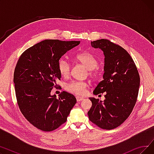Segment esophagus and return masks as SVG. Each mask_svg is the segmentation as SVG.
<instances>
[{"instance_id": "esophagus-1", "label": "esophagus", "mask_w": 154, "mask_h": 154, "mask_svg": "<svg viewBox=\"0 0 154 154\" xmlns=\"http://www.w3.org/2000/svg\"><path fill=\"white\" fill-rule=\"evenodd\" d=\"M76 99L77 102H80L81 100H84L83 97H76Z\"/></svg>"}]
</instances>
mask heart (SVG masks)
<instances>
[{"label":"heart","instance_id":"heart-1","mask_svg":"<svg viewBox=\"0 0 154 154\" xmlns=\"http://www.w3.org/2000/svg\"><path fill=\"white\" fill-rule=\"evenodd\" d=\"M74 58L75 61L81 63L88 70L90 77L95 79L98 78V73L95 70V69L98 66V62L91 54L83 52L75 55ZM58 70L62 77H67L70 72V63L66 60L60 59L58 62ZM87 86V83L84 82L72 81L66 85V89L69 92L82 95L85 93Z\"/></svg>","mask_w":154,"mask_h":154}]
</instances>
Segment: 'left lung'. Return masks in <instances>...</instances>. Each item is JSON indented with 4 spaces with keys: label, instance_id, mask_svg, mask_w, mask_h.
Here are the masks:
<instances>
[{
    "label": "left lung",
    "instance_id": "8db88e82",
    "mask_svg": "<svg viewBox=\"0 0 154 154\" xmlns=\"http://www.w3.org/2000/svg\"><path fill=\"white\" fill-rule=\"evenodd\" d=\"M104 55L103 79L93 94L105 92L103 101L90 97L92 105L89 120L101 128L110 130L122 124L135 106L140 87V76L135 64L124 48L107 39L91 42Z\"/></svg>",
    "mask_w": 154,
    "mask_h": 154
}]
</instances>
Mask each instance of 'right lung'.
<instances>
[{
  "label": "right lung",
  "instance_id": "1",
  "mask_svg": "<svg viewBox=\"0 0 154 154\" xmlns=\"http://www.w3.org/2000/svg\"><path fill=\"white\" fill-rule=\"evenodd\" d=\"M80 41L45 40L29 48L20 55L14 74L19 107L29 122L40 130L50 132L66 122L77 100L63 91L57 98L51 91L61 75L58 62Z\"/></svg>",
  "mask_w": 154,
  "mask_h": 154
}]
</instances>
